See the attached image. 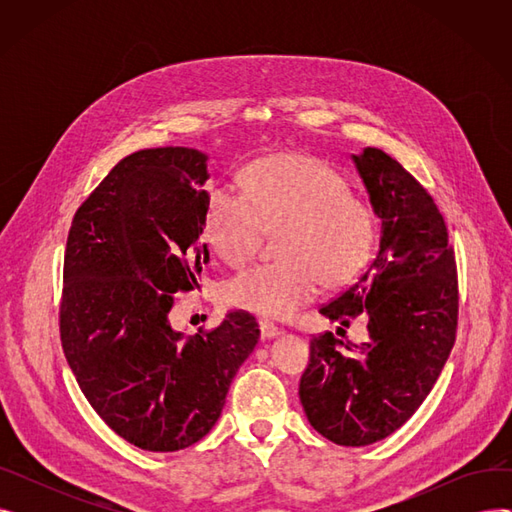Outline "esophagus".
I'll list each match as a JSON object with an SVG mask.
<instances>
[{
  "instance_id": "1",
  "label": "esophagus",
  "mask_w": 512,
  "mask_h": 512,
  "mask_svg": "<svg viewBox=\"0 0 512 512\" xmlns=\"http://www.w3.org/2000/svg\"><path fill=\"white\" fill-rule=\"evenodd\" d=\"M259 330H261V338L263 340H272V338H278L282 334V330L278 326H274L272 321H267V319L259 321Z\"/></svg>"
}]
</instances>
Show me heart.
I'll return each mask as SVG.
<instances>
[{"label":"heart","mask_w":512,"mask_h":512,"mask_svg":"<svg viewBox=\"0 0 512 512\" xmlns=\"http://www.w3.org/2000/svg\"><path fill=\"white\" fill-rule=\"evenodd\" d=\"M276 263L255 265L226 284L232 307L286 319L330 284L353 280L369 257V209L348 195V184L326 161L309 155L263 159L242 178V193L213 186L203 228L211 249L238 267L255 257L265 230H278Z\"/></svg>","instance_id":"1"}]
</instances>
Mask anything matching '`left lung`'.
I'll return each mask as SVG.
<instances>
[{
    "label": "left lung",
    "instance_id": "left-lung-1",
    "mask_svg": "<svg viewBox=\"0 0 512 512\" xmlns=\"http://www.w3.org/2000/svg\"><path fill=\"white\" fill-rule=\"evenodd\" d=\"M351 159L382 222L380 245L319 313L342 326L365 315L369 340L315 336L299 398L315 432L340 446H369L405 425L434 388L454 344L459 288L432 195L382 149Z\"/></svg>",
    "mask_w": 512,
    "mask_h": 512
}]
</instances>
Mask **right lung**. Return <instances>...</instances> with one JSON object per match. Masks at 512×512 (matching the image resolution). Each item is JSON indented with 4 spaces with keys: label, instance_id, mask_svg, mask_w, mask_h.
Instances as JSON below:
<instances>
[{
    "label": "right lung",
    "instance_id": "right-lung-1",
    "mask_svg": "<svg viewBox=\"0 0 512 512\" xmlns=\"http://www.w3.org/2000/svg\"><path fill=\"white\" fill-rule=\"evenodd\" d=\"M207 155L191 147L124 157L78 207L64 257L66 361L97 415L149 452L193 446L220 419L238 367L259 340L253 315L186 336L174 294L199 286Z\"/></svg>",
    "mask_w": 512,
    "mask_h": 512
}]
</instances>
